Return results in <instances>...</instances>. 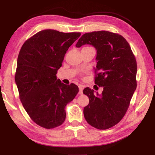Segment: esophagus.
I'll return each instance as SVG.
<instances>
[{"label":"esophagus","instance_id":"1","mask_svg":"<svg viewBox=\"0 0 155 155\" xmlns=\"http://www.w3.org/2000/svg\"><path fill=\"white\" fill-rule=\"evenodd\" d=\"M78 89H79V91H78V94H83V87L81 85L78 86Z\"/></svg>","mask_w":155,"mask_h":155}]
</instances>
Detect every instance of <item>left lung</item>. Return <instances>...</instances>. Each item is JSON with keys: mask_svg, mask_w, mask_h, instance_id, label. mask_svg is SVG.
<instances>
[{"mask_svg": "<svg viewBox=\"0 0 155 155\" xmlns=\"http://www.w3.org/2000/svg\"><path fill=\"white\" fill-rule=\"evenodd\" d=\"M90 44L96 50L95 83L103 87L101 94L86 87L83 93L90 103L84 107L89 124L104 130L117 124L124 117L137 87V62L127 41L122 35L101 31L85 33L76 44Z\"/></svg>", "mask_w": 155, "mask_h": 155, "instance_id": "8db88e82", "label": "left lung"}]
</instances>
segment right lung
Masks as SVG:
<instances>
[{"mask_svg":"<svg viewBox=\"0 0 155 155\" xmlns=\"http://www.w3.org/2000/svg\"><path fill=\"white\" fill-rule=\"evenodd\" d=\"M80 35L43 30L20 49L15 75L20 99L31 120L41 127L61 125L66 117L65 107L78 92V86L65 85L56 74L66 51Z\"/></svg>","mask_w":155,"mask_h":155,"instance_id":"obj_1","label":"right lung"}]
</instances>
